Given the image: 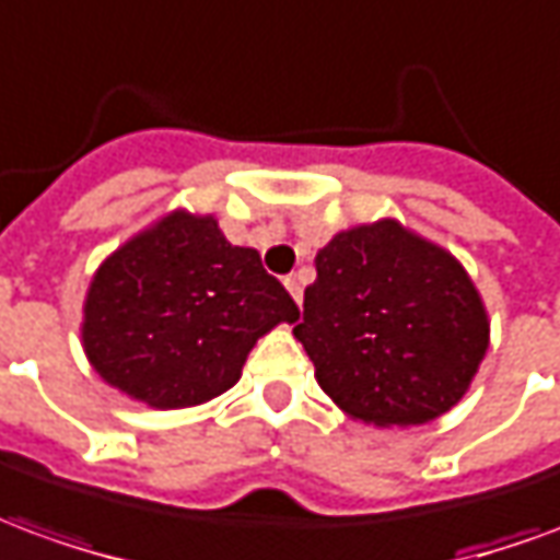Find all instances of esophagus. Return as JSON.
Wrapping results in <instances>:
<instances>
[{
	"label": "esophagus",
	"instance_id": "obj_1",
	"mask_svg": "<svg viewBox=\"0 0 560 560\" xmlns=\"http://www.w3.org/2000/svg\"><path fill=\"white\" fill-rule=\"evenodd\" d=\"M284 288L291 291V296L296 300V305L303 303V284H300V279H296V276H288V279H284Z\"/></svg>",
	"mask_w": 560,
	"mask_h": 560
}]
</instances>
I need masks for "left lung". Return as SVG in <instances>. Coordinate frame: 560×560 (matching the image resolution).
I'll return each mask as SVG.
<instances>
[{
    "label": "left lung",
    "instance_id": "obj_1",
    "mask_svg": "<svg viewBox=\"0 0 560 560\" xmlns=\"http://www.w3.org/2000/svg\"><path fill=\"white\" fill-rule=\"evenodd\" d=\"M315 267L293 336L341 411L420 425L465 396L489 348V317L456 257L384 219L332 236Z\"/></svg>",
    "mask_w": 560,
    "mask_h": 560
}]
</instances>
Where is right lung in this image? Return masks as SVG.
<instances>
[{
  "instance_id": "1",
  "label": "right lung",
  "mask_w": 560,
  "mask_h": 560,
  "mask_svg": "<svg viewBox=\"0 0 560 560\" xmlns=\"http://www.w3.org/2000/svg\"><path fill=\"white\" fill-rule=\"evenodd\" d=\"M300 308L255 248L176 209L104 260L83 305V351L126 396L173 411L231 389L248 351Z\"/></svg>"
}]
</instances>
